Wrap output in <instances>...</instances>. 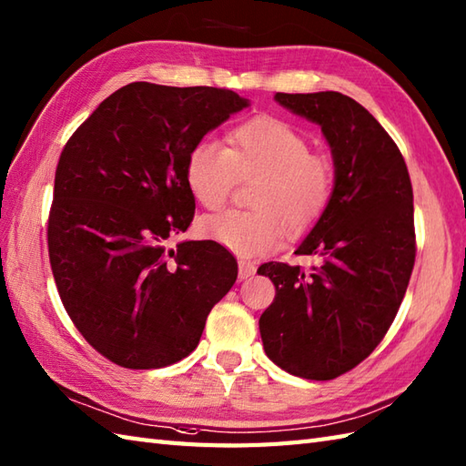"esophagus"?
Instances as JSON below:
<instances>
[{
	"label": "esophagus",
	"instance_id": "34e87169",
	"mask_svg": "<svg viewBox=\"0 0 466 466\" xmlns=\"http://www.w3.org/2000/svg\"><path fill=\"white\" fill-rule=\"evenodd\" d=\"M238 276H240V279H248L252 278L256 274V266L250 264V262H238Z\"/></svg>",
	"mask_w": 466,
	"mask_h": 466
}]
</instances>
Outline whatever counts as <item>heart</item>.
Masks as SVG:
<instances>
[{"instance_id":"obj_1","label":"heart","mask_w":466,"mask_h":466,"mask_svg":"<svg viewBox=\"0 0 466 466\" xmlns=\"http://www.w3.org/2000/svg\"><path fill=\"white\" fill-rule=\"evenodd\" d=\"M238 178H258L250 192L254 210L207 216L200 230L236 256L254 258L279 246L284 226L299 234L318 222L331 198L333 167L282 118L254 116L232 128L226 148L202 138L184 162L187 187L207 208L224 207Z\"/></svg>"}]
</instances>
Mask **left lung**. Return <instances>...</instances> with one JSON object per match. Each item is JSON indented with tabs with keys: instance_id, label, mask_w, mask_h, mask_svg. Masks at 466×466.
I'll list each match as a JSON object with an SVG mask.
<instances>
[{
	"instance_id": "obj_1",
	"label": "left lung",
	"mask_w": 466,
	"mask_h": 466,
	"mask_svg": "<svg viewBox=\"0 0 466 466\" xmlns=\"http://www.w3.org/2000/svg\"><path fill=\"white\" fill-rule=\"evenodd\" d=\"M274 99L321 127L335 180L326 210L296 250L319 264L258 268L276 286L259 335L284 371L328 381L381 343L405 298L417 252L413 187L401 150L351 96L321 91Z\"/></svg>"
}]
</instances>
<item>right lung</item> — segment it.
<instances>
[{"mask_svg": "<svg viewBox=\"0 0 466 466\" xmlns=\"http://www.w3.org/2000/svg\"><path fill=\"white\" fill-rule=\"evenodd\" d=\"M250 101L216 86L131 83L73 133L59 157L47 226L49 262L75 328L106 360L158 370L197 350L236 258L187 232L188 150Z\"/></svg>", "mask_w": 466, "mask_h": 466, "instance_id": "add662e5", "label": "right lung"}]
</instances>
